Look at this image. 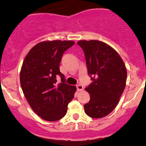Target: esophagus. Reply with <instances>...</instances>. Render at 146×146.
I'll list each match as a JSON object with an SVG mask.
<instances>
[{"label":"esophagus","mask_w":146,"mask_h":146,"mask_svg":"<svg viewBox=\"0 0 146 146\" xmlns=\"http://www.w3.org/2000/svg\"><path fill=\"white\" fill-rule=\"evenodd\" d=\"M76 88H77V90H78V91H80V90H82L84 89L83 86H82L81 84H78V85H77Z\"/></svg>","instance_id":"34e87169"}]
</instances>
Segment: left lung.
Segmentation results:
<instances>
[{
    "mask_svg": "<svg viewBox=\"0 0 146 146\" xmlns=\"http://www.w3.org/2000/svg\"><path fill=\"white\" fill-rule=\"evenodd\" d=\"M88 75L92 82L86 88L90 96L84 106L92 118H102L115 109L125 86L127 71L123 60L111 46L98 40H80Z\"/></svg>",
    "mask_w": 146,
    "mask_h": 146,
    "instance_id": "1",
    "label": "left lung"
}]
</instances>
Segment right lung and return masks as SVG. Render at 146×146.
I'll use <instances>...</instances> for the list:
<instances>
[{
    "mask_svg": "<svg viewBox=\"0 0 146 146\" xmlns=\"http://www.w3.org/2000/svg\"><path fill=\"white\" fill-rule=\"evenodd\" d=\"M73 41H45L30 50L22 66L20 81L25 97L32 110L48 121L61 119L67 112V106L74 98L76 87L66 84L60 71L64 53ZM61 82L56 84V78Z\"/></svg>",
    "mask_w": 146,
    "mask_h": 146,
    "instance_id": "obj_1",
    "label": "right lung"
}]
</instances>
